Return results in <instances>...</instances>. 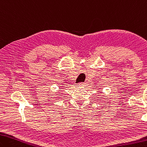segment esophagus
Wrapping results in <instances>:
<instances>
[{
  "instance_id": "34e87169",
  "label": "esophagus",
  "mask_w": 147,
  "mask_h": 147,
  "mask_svg": "<svg viewBox=\"0 0 147 147\" xmlns=\"http://www.w3.org/2000/svg\"><path fill=\"white\" fill-rule=\"evenodd\" d=\"M79 86H86V84L85 83V82H80V83H79Z\"/></svg>"
}]
</instances>
